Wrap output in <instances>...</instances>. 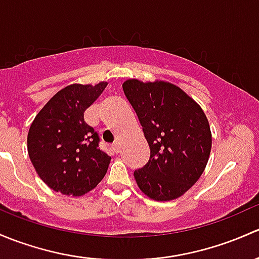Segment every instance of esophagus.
Here are the masks:
<instances>
[{"label":"esophagus","instance_id":"1","mask_svg":"<svg viewBox=\"0 0 259 259\" xmlns=\"http://www.w3.org/2000/svg\"><path fill=\"white\" fill-rule=\"evenodd\" d=\"M112 151L116 154H118L119 152H121V146H119L118 143H114V145H112Z\"/></svg>","mask_w":259,"mask_h":259}]
</instances>
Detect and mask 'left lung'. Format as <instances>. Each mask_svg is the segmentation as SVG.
Returning <instances> with one entry per match:
<instances>
[{
  "label": "left lung",
  "mask_w": 259,
  "mask_h": 259,
  "mask_svg": "<svg viewBox=\"0 0 259 259\" xmlns=\"http://www.w3.org/2000/svg\"><path fill=\"white\" fill-rule=\"evenodd\" d=\"M124 96L147 140L149 159L133 172L138 187L154 201H170L187 192L203 173L212 136L202 108L180 87L167 82L128 79Z\"/></svg>",
  "instance_id": "8db88e82"
}]
</instances>
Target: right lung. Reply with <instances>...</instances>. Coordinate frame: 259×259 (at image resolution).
Listing matches in <instances>:
<instances>
[{"label": "right lung", "instance_id": "obj_1", "mask_svg": "<svg viewBox=\"0 0 259 259\" xmlns=\"http://www.w3.org/2000/svg\"><path fill=\"white\" fill-rule=\"evenodd\" d=\"M107 83L71 84L56 93L32 122L28 154L41 180L66 196H82L105 177L111 157L83 113Z\"/></svg>", "mask_w": 259, "mask_h": 259}]
</instances>
